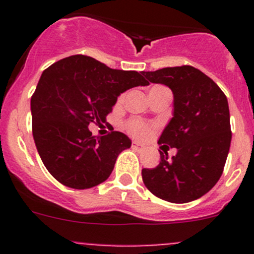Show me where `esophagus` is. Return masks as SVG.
<instances>
[{"label":"esophagus","mask_w":254,"mask_h":254,"mask_svg":"<svg viewBox=\"0 0 254 254\" xmlns=\"http://www.w3.org/2000/svg\"><path fill=\"white\" fill-rule=\"evenodd\" d=\"M132 148H135V150H139V151H141L143 147H142V145H140L139 142L134 141V142H132Z\"/></svg>","instance_id":"1"}]
</instances>
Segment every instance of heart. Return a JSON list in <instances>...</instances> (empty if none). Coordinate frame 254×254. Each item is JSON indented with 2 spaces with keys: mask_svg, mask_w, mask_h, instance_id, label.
Here are the masks:
<instances>
[{
  "mask_svg": "<svg viewBox=\"0 0 254 254\" xmlns=\"http://www.w3.org/2000/svg\"><path fill=\"white\" fill-rule=\"evenodd\" d=\"M127 130L130 134L134 135L135 137H139V139H143V137H146L150 134V127L143 124L141 122H136V120L127 123Z\"/></svg>",
  "mask_w": 254,
  "mask_h": 254,
  "instance_id": "obj_1",
  "label": "heart"
}]
</instances>
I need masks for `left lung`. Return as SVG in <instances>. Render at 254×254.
Here are the masks:
<instances>
[{
  "label": "left lung",
  "instance_id": "obj_1",
  "mask_svg": "<svg viewBox=\"0 0 254 254\" xmlns=\"http://www.w3.org/2000/svg\"><path fill=\"white\" fill-rule=\"evenodd\" d=\"M143 76L148 83L165 84L172 91L173 117L158 143L177 148L172 160L160 151L157 167L143 168V184L170 203L199 199L217 183L229 155L232 134L226 96L193 66L143 71Z\"/></svg>",
  "mask_w": 254,
  "mask_h": 254
}]
</instances>
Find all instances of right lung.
Masks as SVG:
<instances>
[{"label":"right lung","instance_id":"1","mask_svg":"<svg viewBox=\"0 0 254 254\" xmlns=\"http://www.w3.org/2000/svg\"><path fill=\"white\" fill-rule=\"evenodd\" d=\"M147 84L136 71L115 70L84 55L48 67L30 99V111L35 146L50 175L73 189L107 181L131 140L120 131L93 136L88 125L106 122L125 91Z\"/></svg>","mask_w":254,"mask_h":254}]
</instances>
